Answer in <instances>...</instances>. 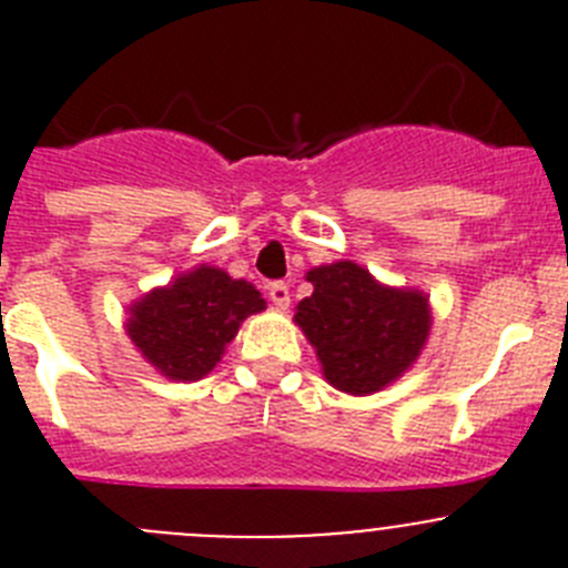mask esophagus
Segmentation results:
<instances>
[{"label":"esophagus","mask_w":568,"mask_h":568,"mask_svg":"<svg viewBox=\"0 0 568 568\" xmlns=\"http://www.w3.org/2000/svg\"><path fill=\"white\" fill-rule=\"evenodd\" d=\"M267 295H270V301H273V304L278 310H287L290 307V287H287V284H284V281H273V284H270V287H267Z\"/></svg>","instance_id":"esophagus-1"}]
</instances>
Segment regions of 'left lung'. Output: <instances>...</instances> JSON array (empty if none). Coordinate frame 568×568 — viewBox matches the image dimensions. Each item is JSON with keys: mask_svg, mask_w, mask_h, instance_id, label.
Instances as JSON below:
<instances>
[{"mask_svg": "<svg viewBox=\"0 0 568 568\" xmlns=\"http://www.w3.org/2000/svg\"><path fill=\"white\" fill-rule=\"evenodd\" d=\"M307 281L313 295L298 301L295 324L335 389L373 395L415 364L433 327L429 295L386 287L353 261L310 270Z\"/></svg>", "mask_w": 568, "mask_h": 568, "instance_id": "8db88e82", "label": "left lung"}]
</instances>
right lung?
<instances>
[{
    "label": "right lung",
    "instance_id": "1",
    "mask_svg": "<svg viewBox=\"0 0 568 568\" xmlns=\"http://www.w3.org/2000/svg\"><path fill=\"white\" fill-rule=\"evenodd\" d=\"M264 307L250 281L202 264L130 304L128 335L162 375L199 381L222 361L241 321Z\"/></svg>",
    "mask_w": 568,
    "mask_h": 568
}]
</instances>
